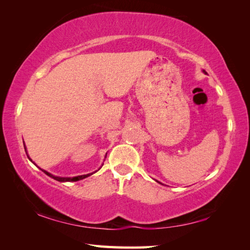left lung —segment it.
<instances>
[{"label": "left lung", "instance_id": "1", "mask_svg": "<svg viewBox=\"0 0 250 250\" xmlns=\"http://www.w3.org/2000/svg\"><path fill=\"white\" fill-rule=\"evenodd\" d=\"M203 73H204V74H207V73H206V72H205V71H204V70H203ZM157 182H158V180H157ZM158 183H159V184H161V183H160V182H158Z\"/></svg>", "mask_w": 250, "mask_h": 250}]
</instances>
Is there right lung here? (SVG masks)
Instances as JSON below:
<instances>
[{"instance_id":"obj_1","label":"right lung","mask_w":250,"mask_h":250,"mask_svg":"<svg viewBox=\"0 0 250 250\" xmlns=\"http://www.w3.org/2000/svg\"><path fill=\"white\" fill-rule=\"evenodd\" d=\"M23 146H24V150H25V152H26V147H25V145H24V142H23ZM26 156H28L29 160H30L31 162H33V161H32V159L29 157L28 153H26ZM106 156H107V153H106V155H105V158H106ZM33 163H34V162H33ZM34 164H35V163H34ZM102 166H103V164H102ZM40 169H42V168L40 167ZM99 169H100V168H99ZM99 169H98V171H99ZM42 171H43L46 175H48L49 177L54 178V179L58 180V182H61V183H65V182H77V180H82V179H83V178L89 177L90 175H92V174H94L95 172H98V171H95V172L89 173V174H86V175H78V176H75V177H60V176H55V175H52L51 173L45 171V169H42Z\"/></svg>"}]
</instances>
